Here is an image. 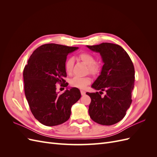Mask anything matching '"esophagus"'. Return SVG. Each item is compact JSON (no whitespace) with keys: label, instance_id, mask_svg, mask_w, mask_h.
I'll use <instances>...</instances> for the list:
<instances>
[{"label":"esophagus","instance_id":"34e87169","mask_svg":"<svg viewBox=\"0 0 157 157\" xmlns=\"http://www.w3.org/2000/svg\"><path fill=\"white\" fill-rule=\"evenodd\" d=\"M80 93H81L82 96H84V95L85 94V93H86V92H85V91H84V90H80Z\"/></svg>","mask_w":157,"mask_h":157}]
</instances>
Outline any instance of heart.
<instances>
[{
    "mask_svg": "<svg viewBox=\"0 0 157 157\" xmlns=\"http://www.w3.org/2000/svg\"><path fill=\"white\" fill-rule=\"evenodd\" d=\"M79 59L82 62L88 66L90 73L94 75L97 74L99 71V66L97 63H95L96 59L94 57L88 53H82L79 55ZM74 63V59L73 58H69L65 61V69L66 72L70 74L72 71ZM91 82V78L90 77H75L71 80L70 83L73 86L77 87L79 88H85L88 84Z\"/></svg>",
    "mask_w": 157,
    "mask_h": 157,
    "instance_id": "1",
    "label": "heart"
}]
</instances>
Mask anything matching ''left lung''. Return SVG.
<instances>
[{
	"label": "left lung",
	"instance_id": "left-lung-1",
	"mask_svg": "<svg viewBox=\"0 0 157 157\" xmlns=\"http://www.w3.org/2000/svg\"><path fill=\"white\" fill-rule=\"evenodd\" d=\"M100 54L103 65L92 88L99 92L86 94L91 98L88 109L90 118L101 125H113L124 117L132 103L135 71L127 52L119 45L103 42L86 46ZM103 91L106 94L100 95Z\"/></svg>",
	"mask_w": 157,
	"mask_h": 157
}]
</instances>
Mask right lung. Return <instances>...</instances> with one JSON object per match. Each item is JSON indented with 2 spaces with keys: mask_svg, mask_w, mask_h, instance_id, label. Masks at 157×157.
<instances>
[{
  "mask_svg": "<svg viewBox=\"0 0 157 157\" xmlns=\"http://www.w3.org/2000/svg\"><path fill=\"white\" fill-rule=\"evenodd\" d=\"M78 49L46 44L33 52L27 61L23 74L25 97L33 115L42 124L53 126L67 121L71 107L81 97L80 90L73 87L59 94L56 85L65 82L67 56ZM67 86L66 82L64 87Z\"/></svg>",
  "mask_w": 157,
  "mask_h": 157,
  "instance_id": "obj_1",
  "label": "right lung"
}]
</instances>
